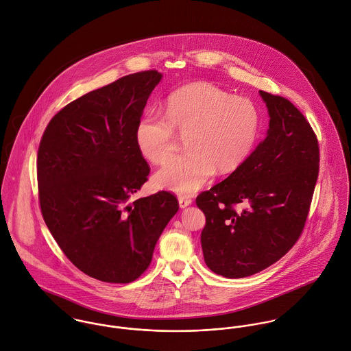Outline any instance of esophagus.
Returning <instances> with one entry per match:
<instances>
[{"instance_id": "34e87169", "label": "esophagus", "mask_w": 351, "mask_h": 351, "mask_svg": "<svg viewBox=\"0 0 351 351\" xmlns=\"http://www.w3.org/2000/svg\"><path fill=\"white\" fill-rule=\"evenodd\" d=\"M178 204H180V208H186L192 204V200L188 199V197H180L178 199Z\"/></svg>"}]
</instances>
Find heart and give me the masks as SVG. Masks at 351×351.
Instances as JSON below:
<instances>
[{"label": "heart", "instance_id": "1", "mask_svg": "<svg viewBox=\"0 0 351 351\" xmlns=\"http://www.w3.org/2000/svg\"><path fill=\"white\" fill-rule=\"evenodd\" d=\"M261 128L256 105L209 82H192L169 95L165 119L152 113L139 117L135 142L154 165L169 159L174 131L185 135L188 152L173 158L154 176V185L177 195H193L212 174L239 169L254 150Z\"/></svg>", "mask_w": 351, "mask_h": 351}]
</instances>
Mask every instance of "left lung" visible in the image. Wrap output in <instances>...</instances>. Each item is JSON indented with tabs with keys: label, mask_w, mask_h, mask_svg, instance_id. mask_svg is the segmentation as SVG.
Listing matches in <instances>:
<instances>
[{
	"label": "left lung",
	"mask_w": 351,
	"mask_h": 351,
	"mask_svg": "<svg viewBox=\"0 0 351 351\" xmlns=\"http://www.w3.org/2000/svg\"><path fill=\"white\" fill-rule=\"evenodd\" d=\"M266 138L224 181L202 192L201 247L206 266L227 278L252 276L284 256L304 228L319 174L317 139L287 99L259 90ZM245 203L239 213L233 206Z\"/></svg>",
	"instance_id": "1"
}]
</instances>
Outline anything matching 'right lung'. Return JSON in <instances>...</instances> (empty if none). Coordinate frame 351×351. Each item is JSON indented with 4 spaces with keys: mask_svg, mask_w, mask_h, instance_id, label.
<instances>
[{
    "mask_svg": "<svg viewBox=\"0 0 351 351\" xmlns=\"http://www.w3.org/2000/svg\"><path fill=\"white\" fill-rule=\"evenodd\" d=\"M162 74L125 75L51 119L38 151L39 201L51 235L85 274L135 281L178 201L169 192L128 202L150 173L135 127Z\"/></svg>",
    "mask_w": 351,
    "mask_h": 351,
    "instance_id": "right-lung-1",
    "label": "right lung"
}]
</instances>
